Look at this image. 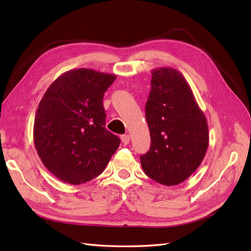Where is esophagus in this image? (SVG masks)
<instances>
[{"label": "esophagus", "mask_w": 251, "mask_h": 251, "mask_svg": "<svg viewBox=\"0 0 251 251\" xmlns=\"http://www.w3.org/2000/svg\"><path fill=\"white\" fill-rule=\"evenodd\" d=\"M121 141H123V143L126 146V144L130 143V136H128V135H123V136H121Z\"/></svg>", "instance_id": "esophagus-1"}]
</instances>
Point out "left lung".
Masks as SVG:
<instances>
[{"label":"left lung","mask_w":251,"mask_h":251,"mask_svg":"<svg viewBox=\"0 0 251 251\" xmlns=\"http://www.w3.org/2000/svg\"><path fill=\"white\" fill-rule=\"evenodd\" d=\"M146 118L151 149L140 156L147 176L163 185H177L199 168L209 141L207 120L193 91L173 68L151 70Z\"/></svg>","instance_id":"8db88e82"}]
</instances>
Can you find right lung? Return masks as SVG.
<instances>
[{
  "mask_svg": "<svg viewBox=\"0 0 251 251\" xmlns=\"http://www.w3.org/2000/svg\"><path fill=\"white\" fill-rule=\"evenodd\" d=\"M116 75L92 69L63 73L36 110L33 141L46 169L78 185L100 176L120 144L105 126L103 94Z\"/></svg>",
  "mask_w": 251,
  "mask_h": 251,
  "instance_id": "obj_1",
  "label": "right lung"
}]
</instances>
